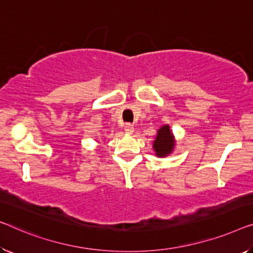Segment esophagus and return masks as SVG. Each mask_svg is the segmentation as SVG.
I'll return each mask as SVG.
<instances>
[{
	"instance_id": "obj_1",
	"label": "esophagus",
	"mask_w": 253,
	"mask_h": 253,
	"mask_svg": "<svg viewBox=\"0 0 253 253\" xmlns=\"http://www.w3.org/2000/svg\"><path fill=\"white\" fill-rule=\"evenodd\" d=\"M124 129H125L126 133H128V134H131V133H133V131H134V126L131 125V124L127 123L126 125H125V127H124Z\"/></svg>"
}]
</instances>
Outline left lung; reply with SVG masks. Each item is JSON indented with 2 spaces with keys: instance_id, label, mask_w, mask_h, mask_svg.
Returning <instances> with one entry per match:
<instances>
[{
  "instance_id": "8db88e82",
  "label": "left lung",
  "mask_w": 253,
  "mask_h": 253,
  "mask_svg": "<svg viewBox=\"0 0 253 253\" xmlns=\"http://www.w3.org/2000/svg\"><path fill=\"white\" fill-rule=\"evenodd\" d=\"M172 148H174V141H172V135L169 126H163L158 130L157 138L153 143V149L156 151L157 156L165 157L171 152Z\"/></svg>"
}]
</instances>
